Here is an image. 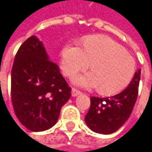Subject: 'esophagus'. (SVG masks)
I'll return each mask as SVG.
<instances>
[{"mask_svg": "<svg viewBox=\"0 0 152 152\" xmlns=\"http://www.w3.org/2000/svg\"><path fill=\"white\" fill-rule=\"evenodd\" d=\"M81 94V91H79L78 90H76L75 88H73L72 90H71V95H72V96H78V95H80Z\"/></svg>", "mask_w": 152, "mask_h": 152, "instance_id": "34e87169", "label": "esophagus"}]
</instances>
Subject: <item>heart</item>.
I'll return each instance as SVG.
<instances>
[{"label":"heart","mask_w":152,"mask_h":152,"mask_svg":"<svg viewBox=\"0 0 152 152\" xmlns=\"http://www.w3.org/2000/svg\"><path fill=\"white\" fill-rule=\"evenodd\" d=\"M83 48L75 43L65 45L61 52V69L68 77L89 68L91 72L75 79L85 88H98L104 95L124 90L135 74L136 62L126 49L106 35H90L83 39Z\"/></svg>","instance_id":"b5f03b06"}]
</instances>
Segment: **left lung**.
<instances>
[{"mask_svg":"<svg viewBox=\"0 0 152 152\" xmlns=\"http://www.w3.org/2000/svg\"><path fill=\"white\" fill-rule=\"evenodd\" d=\"M141 69H138L128 87L110 97L91 96L90 108L85 116L91 131L100 134L117 131L131 116L138 93Z\"/></svg>","mask_w":152,"mask_h":152,"instance_id":"8db88e82","label":"left lung"}]
</instances>
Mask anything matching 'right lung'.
I'll list each match as a JSON object with an SVG mask.
<instances>
[{
  "instance_id": "obj_1",
  "label": "right lung",
  "mask_w": 152,
  "mask_h": 152,
  "mask_svg": "<svg viewBox=\"0 0 152 152\" xmlns=\"http://www.w3.org/2000/svg\"><path fill=\"white\" fill-rule=\"evenodd\" d=\"M71 88L59 67L48 60L35 36L19 48L11 70V101L18 120L28 130L43 131L56 124Z\"/></svg>"
}]
</instances>
